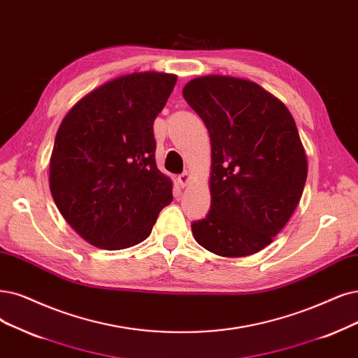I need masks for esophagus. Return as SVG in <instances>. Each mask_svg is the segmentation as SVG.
I'll return each mask as SVG.
<instances>
[{
  "instance_id": "1",
  "label": "esophagus",
  "mask_w": 358,
  "mask_h": 358,
  "mask_svg": "<svg viewBox=\"0 0 358 358\" xmlns=\"http://www.w3.org/2000/svg\"><path fill=\"white\" fill-rule=\"evenodd\" d=\"M178 184H180V186L181 187H186V186H189V184H190V180H192V177H190V172H182V174H180L178 176Z\"/></svg>"
}]
</instances>
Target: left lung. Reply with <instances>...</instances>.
<instances>
[{
    "label": "left lung",
    "mask_w": 358,
    "mask_h": 358,
    "mask_svg": "<svg viewBox=\"0 0 358 358\" xmlns=\"http://www.w3.org/2000/svg\"><path fill=\"white\" fill-rule=\"evenodd\" d=\"M182 94L213 148V201L192 222L194 239L220 257L252 255L285 227L306 186L296 124L282 101L246 79L196 78Z\"/></svg>",
    "instance_id": "left-lung-1"
}]
</instances>
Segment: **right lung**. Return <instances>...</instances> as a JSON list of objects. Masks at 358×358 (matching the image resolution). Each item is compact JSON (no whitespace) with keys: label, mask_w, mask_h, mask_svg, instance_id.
<instances>
[{"label":"right lung","mask_w":358,"mask_h":358,"mask_svg":"<svg viewBox=\"0 0 358 358\" xmlns=\"http://www.w3.org/2000/svg\"><path fill=\"white\" fill-rule=\"evenodd\" d=\"M177 83L144 72L116 78L79 100L62 121L50 161L60 214L92 246L117 250L152 233L172 184L156 166L153 122Z\"/></svg>","instance_id":"right-lung-1"}]
</instances>
